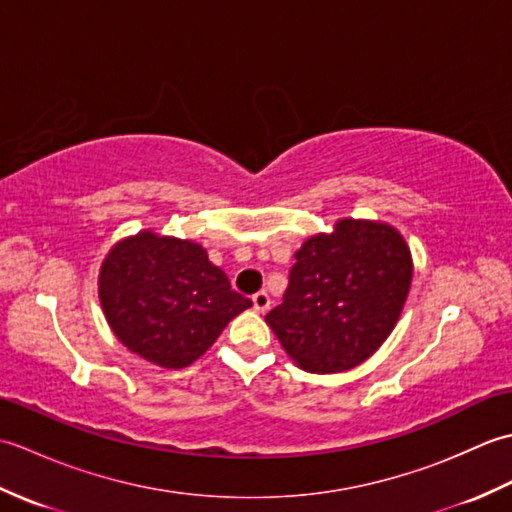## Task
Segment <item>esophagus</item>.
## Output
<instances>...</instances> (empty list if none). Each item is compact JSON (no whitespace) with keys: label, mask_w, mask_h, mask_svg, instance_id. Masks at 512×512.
<instances>
[{"label":"esophagus","mask_w":512,"mask_h":512,"mask_svg":"<svg viewBox=\"0 0 512 512\" xmlns=\"http://www.w3.org/2000/svg\"><path fill=\"white\" fill-rule=\"evenodd\" d=\"M253 308H255L257 312H266V310L270 308V297L266 295L264 290H259L257 295H253Z\"/></svg>","instance_id":"obj_1"}]
</instances>
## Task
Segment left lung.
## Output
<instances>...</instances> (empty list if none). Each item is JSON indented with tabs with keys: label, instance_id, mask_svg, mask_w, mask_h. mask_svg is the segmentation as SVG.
Wrapping results in <instances>:
<instances>
[{
	"label": "left lung",
	"instance_id": "8db88e82",
	"mask_svg": "<svg viewBox=\"0 0 512 512\" xmlns=\"http://www.w3.org/2000/svg\"><path fill=\"white\" fill-rule=\"evenodd\" d=\"M281 306L266 314L281 347L312 374L347 372L367 361L394 330L405 306L413 262L394 226L334 224L295 253Z\"/></svg>",
	"mask_w": 512,
	"mask_h": 512
}]
</instances>
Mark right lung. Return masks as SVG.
<instances>
[{"mask_svg": "<svg viewBox=\"0 0 512 512\" xmlns=\"http://www.w3.org/2000/svg\"><path fill=\"white\" fill-rule=\"evenodd\" d=\"M99 299L116 339L167 369L198 361L228 321L253 306L231 290L200 244L154 231L112 246L101 266Z\"/></svg>", "mask_w": 512, "mask_h": 512, "instance_id": "1", "label": "right lung"}]
</instances>
